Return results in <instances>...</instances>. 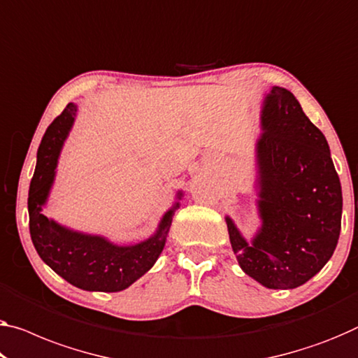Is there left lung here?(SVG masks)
I'll return each instance as SVG.
<instances>
[{
  "instance_id": "8db88e82",
  "label": "left lung",
  "mask_w": 358,
  "mask_h": 358,
  "mask_svg": "<svg viewBox=\"0 0 358 358\" xmlns=\"http://www.w3.org/2000/svg\"><path fill=\"white\" fill-rule=\"evenodd\" d=\"M252 190L259 227L250 240L225 214L238 266L266 288H298L336 250L343 190L327 137L285 87L264 96Z\"/></svg>"
}]
</instances>
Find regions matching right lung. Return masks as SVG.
<instances>
[{
  "instance_id": "obj_1",
  "label": "right lung",
  "mask_w": 358,
  "mask_h": 358,
  "mask_svg": "<svg viewBox=\"0 0 358 358\" xmlns=\"http://www.w3.org/2000/svg\"><path fill=\"white\" fill-rule=\"evenodd\" d=\"M76 112L78 106L70 102L49 124L38 148L36 168L29 190L31 241L45 264L73 287L117 293L129 288L160 257L184 192H176L173 206L164 211L155 232L133 245L113 243L103 235L70 229L45 216L43 210L51 195L60 153L75 124Z\"/></svg>"
}]
</instances>
